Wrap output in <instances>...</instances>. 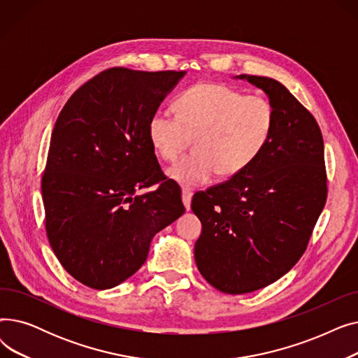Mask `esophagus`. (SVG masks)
Returning a JSON list of instances; mask_svg holds the SVG:
<instances>
[{"label":"esophagus","instance_id":"34e87169","mask_svg":"<svg viewBox=\"0 0 358 358\" xmlns=\"http://www.w3.org/2000/svg\"><path fill=\"white\" fill-rule=\"evenodd\" d=\"M192 197H193V192L192 190L182 189V203H184L185 210H190V208H192Z\"/></svg>","mask_w":358,"mask_h":358}]
</instances>
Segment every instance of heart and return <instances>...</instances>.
Masks as SVG:
<instances>
[{"label":"heart","mask_w":358,"mask_h":358,"mask_svg":"<svg viewBox=\"0 0 358 358\" xmlns=\"http://www.w3.org/2000/svg\"><path fill=\"white\" fill-rule=\"evenodd\" d=\"M176 107L177 115L152 113L148 136L165 161L177 159L194 138V154L166 171L182 187L204 185L217 173L234 177L245 171L268 145L275 123L270 100L213 83L185 90Z\"/></svg>","instance_id":"obj_1"}]
</instances>
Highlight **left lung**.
<instances>
[{"mask_svg": "<svg viewBox=\"0 0 358 358\" xmlns=\"http://www.w3.org/2000/svg\"><path fill=\"white\" fill-rule=\"evenodd\" d=\"M267 94L275 110L262 154L227 182L194 194L201 222L200 274L228 294L266 287L303 255L327 201L324 139L315 117L277 80L236 75Z\"/></svg>", "mask_w": 358, "mask_h": 358, "instance_id": "8db88e82", "label": "left lung"}]
</instances>
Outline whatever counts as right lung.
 <instances>
[{
  "instance_id": "add662e5",
  "label": "right lung",
  "mask_w": 358,
  "mask_h": 358,
  "mask_svg": "<svg viewBox=\"0 0 358 358\" xmlns=\"http://www.w3.org/2000/svg\"><path fill=\"white\" fill-rule=\"evenodd\" d=\"M184 75L107 69L72 94L55 123L42 178L46 234L62 267L91 289L134 275L152 238L185 212L148 136L149 117Z\"/></svg>"
}]
</instances>
